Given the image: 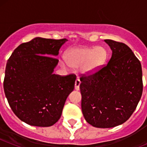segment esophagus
Returning a JSON list of instances; mask_svg holds the SVG:
<instances>
[{"label":"esophagus","instance_id":"obj_1","mask_svg":"<svg viewBox=\"0 0 147 147\" xmlns=\"http://www.w3.org/2000/svg\"><path fill=\"white\" fill-rule=\"evenodd\" d=\"M80 83H81L80 80H79V79H76V82H75V90H80Z\"/></svg>","mask_w":147,"mask_h":147}]
</instances>
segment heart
Returning <instances> with one entry per match:
<instances>
[{
  "label": "heart",
  "instance_id": "1",
  "mask_svg": "<svg viewBox=\"0 0 147 147\" xmlns=\"http://www.w3.org/2000/svg\"><path fill=\"white\" fill-rule=\"evenodd\" d=\"M65 58L70 67H82L83 74L90 75L106 62L108 51L102 46L74 48L65 53Z\"/></svg>",
  "mask_w": 147,
  "mask_h": 147
}]
</instances>
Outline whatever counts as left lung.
<instances>
[{
    "label": "left lung",
    "mask_w": 147,
    "mask_h": 147,
    "mask_svg": "<svg viewBox=\"0 0 147 147\" xmlns=\"http://www.w3.org/2000/svg\"><path fill=\"white\" fill-rule=\"evenodd\" d=\"M112 50L108 63L80 78L82 111L85 120L98 128H111L127 121L143 91L140 61L126 44L105 40Z\"/></svg>",
    "instance_id": "obj_1"
}]
</instances>
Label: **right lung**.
<instances>
[{
  "instance_id": "add662e5",
  "label": "right lung",
  "mask_w": 147,
  "mask_h": 147,
  "mask_svg": "<svg viewBox=\"0 0 147 147\" xmlns=\"http://www.w3.org/2000/svg\"><path fill=\"white\" fill-rule=\"evenodd\" d=\"M67 39L35 37L20 44L8 59L3 89L9 105L22 121L50 127L61 117L76 76L53 74L57 57Z\"/></svg>"
}]
</instances>
